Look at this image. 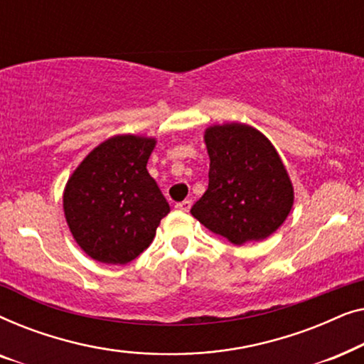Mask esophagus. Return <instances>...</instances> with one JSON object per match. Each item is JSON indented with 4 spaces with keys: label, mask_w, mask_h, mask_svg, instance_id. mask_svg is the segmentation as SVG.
<instances>
[{
    "label": "esophagus",
    "mask_w": 364,
    "mask_h": 364,
    "mask_svg": "<svg viewBox=\"0 0 364 364\" xmlns=\"http://www.w3.org/2000/svg\"><path fill=\"white\" fill-rule=\"evenodd\" d=\"M191 207H192V202H191V200H183V202H178L177 205H176L177 210H181V212H188V210H191Z\"/></svg>",
    "instance_id": "1"
}]
</instances>
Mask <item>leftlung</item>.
<instances>
[{"label":"left lung","mask_w":364,"mask_h":364,"mask_svg":"<svg viewBox=\"0 0 364 364\" xmlns=\"http://www.w3.org/2000/svg\"><path fill=\"white\" fill-rule=\"evenodd\" d=\"M203 141L210 157L208 188L192 215L233 245L270 237L295 200L280 154L258 129L242 122L213 124Z\"/></svg>","instance_id":"obj_1"}]
</instances>
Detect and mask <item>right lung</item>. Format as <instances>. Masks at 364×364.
Masks as SVG:
<instances>
[{"label":"right lung","mask_w":364,"mask_h":364,"mask_svg":"<svg viewBox=\"0 0 364 364\" xmlns=\"http://www.w3.org/2000/svg\"><path fill=\"white\" fill-rule=\"evenodd\" d=\"M156 137L119 134L94 147L68 178L63 208L92 260L126 265L151 245L171 207L147 172Z\"/></svg>","instance_id":"obj_1"}]
</instances>
